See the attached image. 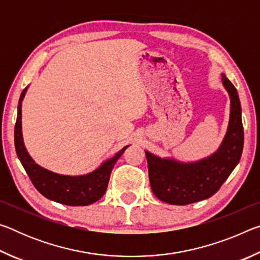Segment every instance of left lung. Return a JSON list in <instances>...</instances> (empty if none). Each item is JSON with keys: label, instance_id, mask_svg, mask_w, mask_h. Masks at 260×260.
Listing matches in <instances>:
<instances>
[{"label": "left lung", "instance_id": "left-lung-1", "mask_svg": "<svg viewBox=\"0 0 260 260\" xmlns=\"http://www.w3.org/2000/svg\"><path fill=\"white\" fill-rule=\"evenodd\" d=\"M221 80L230 95L231 112L226 135L217 151L196 161H180L146 150L152 192L165 203L187 205L209 199L239 164L244 142L241 103L236 88L223 73Z\"/></svg>", "mask_w": 260, "mask_h": 260}]
</instances>
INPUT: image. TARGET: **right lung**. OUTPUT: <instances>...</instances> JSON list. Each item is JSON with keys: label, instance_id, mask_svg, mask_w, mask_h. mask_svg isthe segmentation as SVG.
<instances>
[{"label": "right lung", "instance_id": "right-lung-1", "mask_svg": "<svg viewBox=\"0 0 260 260\" xmlns=\"http://www.w3.org/2000/svg\"><path fill=\"white\" fill-rule=\"evenodd\" d=\"M27 88H25L19 98L18 113H17L15 126V147L17 156L30 181L46 199L57 203L70 206H85L95 203L104 195L114 164L129 146L124 147L113 157L104 160L93 172L87 174L65 175L55 173L40 166L26 150L23 132H21V103Z\"/></svg>", "mask_w": 260, "mask_h": 260}]
</instances>
